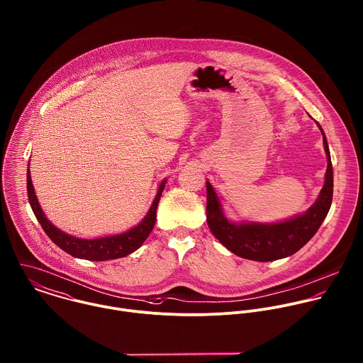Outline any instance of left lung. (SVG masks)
<instances>
[{"mask_svg":"<svg viewBox=\"0 0 363 363\" xmlns=\"http://www.w3.org/2000/svg\"><path fill=\"white\" fill-rule=\"evenodd\" d=\"M318 128L323 135L328 162L325 171V182L314 205L303 215L279 223H233L224 216L215 189L209 181L206 182L208 225L213 235L233 254L259 262L281 259L297 252L317 233L331 208L334 189L333 164L328 143L324 130L320 125Z\"/></svg>","mask_w":363,"mask_h":363,"instance_id":"obj_1","label":"left lung"}]
</instances>
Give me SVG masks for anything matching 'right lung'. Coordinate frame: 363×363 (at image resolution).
<instances>
[{
	"mask_svg": "<svg viewBox=\"0 0 363 363\" xmlns=\"http://www.w3.org/2000/svg\"><path fill=\"white\" fill-rule=\"evenodd\" d=\"M165 182H167V179H164L160 184L158 192L152 201L150 211L147 212L145 218L138 225H135L133 228H130L125 233H121V234L85 240V238H78V237H74V235L62 231L60 228L53 225L46 218L39 202H38L29 169H28V175H26L28 198H29L30 208L38 218V221L40 223L42 228L48 234V237L67 254L73 255L75 258L88 259V261H108V259L122 258V257H126V255L135 252L138 248L142 247V244L145 242V238L150 235V233L154 227L155 218H157V206H158L161 194L165 188Z\"/></svg>",
	"mask_w": 363,
	"mask_h": 363,
	"instance_id": "1",
	"label": "right lung"
}]
</instances>
